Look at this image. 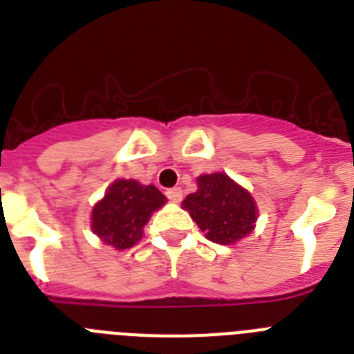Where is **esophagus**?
I'll return each mask as SVG.
<instances>
[{
  "label": "esophagus",
  "instance_id": "obj_1",
  "mask_svg": "<svg viewBox=\"0 0 354 354\" xmlns=\"http://www.w3.org/2000/svg\"><path fill=\"white\" fill-rule=\"evenodd\" d=\"M165 194H167L169 200L174 201V203H178V201H182L183 192H182V189H180V187H172V189H169V191L165 192Z\"/></svg>",
  "mask_w": 354,
  "mask_h": 354
}]
</instances>
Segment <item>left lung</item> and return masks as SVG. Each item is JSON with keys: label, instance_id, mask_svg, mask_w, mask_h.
<instances>
[{"label": "left lung", "instance_id": "obj_1", "mask_svg": "<svg viewBox=\"0 0 354 354\" xmlns=\"http://www.w3.org/2000/svg\"><path fill=\"white\" fill-rule=\"evenodd\" d=\"M205 237L218 245H232L254 230L257 205L250 192L237 185L225 172L198 178V191L183 200Z\"/></svg>", "mask_w": 354, "mask_h": 354}]
</instances>
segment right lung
<instances>
[{"label": "right lung", "mask_w": 354, "mask_h": 354, "mask_svg": "<svg viewBox=\"0 0 354 354\" xmlns=\"http://www.w3.org/2000/svg\"><path fill=\"white\" fill-rule=\"evenodd\" d=\"M165 201L167 198L154 185H140L136 180H117L93 207L91 230L117 250L131 248L142 239L151 214L163 207Z\"/></svg>", "instance_id": "1"}]
</instances>
